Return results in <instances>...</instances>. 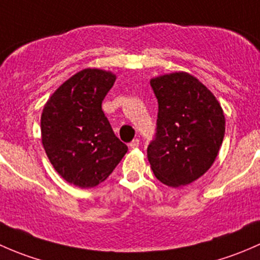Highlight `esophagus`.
I'll use <instances>...</instances> for the list:
<instances>
[{
    "label": "esophagus",
    "instance_id": "obj_1",
    "mask_svg": "<svg viewBox=\"0 0 260 260\" xmlns=\"http://www.w3.org/2000/svg\"><path fill=\"white\" fill-rule=\"evenodd\" d=\"M138 146H140V140H138V138H135V140L129 143L131 148H137Z\"/></svg>",
    "mask_w": 260,
    "mask_h": 260
}]
</instances>
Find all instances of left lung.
I'll list each match as a JSON object with an SVG mask.
<instances>
[{"instance_id": "obj_1", "label": "left lung", "mask_w": 260, "mask_h": 260, "mask_svg": "<svg viewBox=\"0 0 260 260\" xmlns=\"http://www.w3.org/2000/svg\"><path fill=\"white\" fill-rule=\"evenodd\" d=\"M158 102L156 135L147 157L157 180L171 187L193 182L214 164L225 117L214 94L187 73L151 79Z\"/></svg>"}]
</instances>
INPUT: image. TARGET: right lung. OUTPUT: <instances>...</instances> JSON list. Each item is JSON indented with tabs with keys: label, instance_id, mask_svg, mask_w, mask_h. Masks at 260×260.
I'll list each match as a JSON object with an SVG mask.
<instances>
[{
	"label": "right lung",
	"instance_id": "add662e5",
	"mask_svg": "<svg viewBox=\"0 0 260 260\" xmlns=\"http://www.w3.org/2000/svg\"><path fill=\"white\" fill-rule=\"evenodd\" d=\"M115 75L84 69L55 90L41 114V140L57 174L81 188L113 172L128 147L118 140L102 111Z\"/></svg>",
	"mask_w": 260,
	"mask_h": 260
}]
</instances>
